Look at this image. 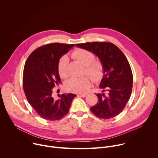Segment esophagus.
Masks as SVG:
<instances>
[{
  "label": "esophagus",
  "mask_w": 158,
  "mask_h": 158,
  "mask_svg": "<svg viewBox=\"0 0 158 158\" xmlns=\"http://www.w3.org/2000/svg\"><path fill=\"white\" fill-rule=\"evenodd\" d=\"M87 96V94H78L77 96H81L82 98H85Z\"/></svg>",
  "instance_id": "obj_1"
}]
</instances>
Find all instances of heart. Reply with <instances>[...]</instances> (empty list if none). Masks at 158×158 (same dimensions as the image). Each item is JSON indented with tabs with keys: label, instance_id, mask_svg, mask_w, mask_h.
Wrapping results in <instances>:
<instances>
[{
	"label": "heart",
	"instance_id": "heart-1",
	"mask_svg": "<svg viewBox=\"0 0 158 158\" xmlns=\"http://www.w3.org/2000/svg\"><path fill=\"white\" fill-rule=\"evenodd\" d=\"M73 57L84 65V73L91 76L94 82L100 81L104 74L102 63L96 60L94 53L85 49H77L73 53ZM69 59L66 55L62 56L57 64V72L62 79L69 76L68 72ZM88 76L81 77H72L65 84L67 91L74 93L85 92L91 85V79Z\"/></svg>",
	"mask_w": 158,
	"mask_h": 158
}]
</instances>
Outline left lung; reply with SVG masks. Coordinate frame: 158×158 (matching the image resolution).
<instances>
[{"mask_svg":"<svg viewBox=\"0 0 158 158\" xmlns=\"http://www.w3.org/2000/svg\"><path fill=\"white\" fill-rule=\"evenodd\" d=\"M76 46L93 52L104 67V75L99 85L102 93L96 94L98 102L91 107V110L101 119L117 116L129 100L132 89L133 76L126 57L111 42H86Z\"/></svg>","mask_w":158,"mask_h":158,"instance_id":"1","label":"left lung"}]
</instances>
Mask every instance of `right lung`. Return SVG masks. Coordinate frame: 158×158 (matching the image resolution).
Here are the masks:
<instances>
[{
  "mask_svg": "<svg viewBox=\"0 0 158 158\" xmlns=\"http://www.w3.org/2000/svg\"><path fill=\"white\" fill-rule=\"evenodd\" d=\"M74 44L52 43L34 50L28 57L23 73V88L29 103L43 119L57 121L69 111L74 94L53 98L52 88L61 82L57 64L62 55Z\"/></svg>",
  "mask_w": 158,
  "mask_h": 158,
  "instance_id": "obj_1",
  "label": "right lung"
}]
</instances>
